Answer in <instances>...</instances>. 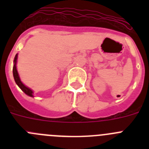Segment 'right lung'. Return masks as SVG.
Listing matches in <instances>:
<instances>
[{
    "label": "right lung",
    "instance_id": "right-lung-1",
    "mask_svg": "<svg viewBox=\"0 0 149 149\" xmlns=\"http://www.w3.org/2000/svg\"><path fill=\"white\" fill-rule=\"evenodd\" d=\"M17 58H18V54L15 55V58H14V65H13V77H14V79H15V81L16 83V84L19 86L21 89L23 91L24 93H25L27 95L30 96V97H33V92L32 89H30V88H28L27 86H26L25 85H24L23 83L21 81V79L19 77V75H18V71H17L16 68V63H17Z\"/></svg>",
    "mask_w": 149,
    "mask_h": 149
}]
</instances>
